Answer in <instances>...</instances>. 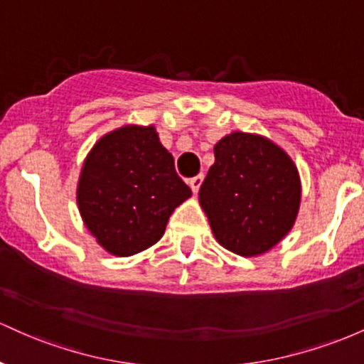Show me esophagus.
Instances as JSON below:
<instances>
[{
  "label": "esophagus",
  "mask_w": 364,
  "mask_h": 364,
  "mask_svg": "<svg viewBox=\"0 0 364 364\" xmlns=\"http://www.w3.org/2000/svg\"><path fill=\"white\" fill-rule=\"evenodd\" d=\"M202 181H203L202 174H198V176H195V178H191V179H188V185H190L191 191H193V193H196V191H198V188H200V185H202Z\"/></svg>",
  "instance_id": "obj_1"
}]
</instances>
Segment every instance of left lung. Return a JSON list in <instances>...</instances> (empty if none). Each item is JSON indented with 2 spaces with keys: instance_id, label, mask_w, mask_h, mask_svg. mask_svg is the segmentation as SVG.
Returning <instances> with one entry per match:
<instances>
[{
  "instance_id": "obj_1",
  "label": "left lung",
  "mask_w": 364,
  "mask_h": 364,
  "mask_svg": "<svg viewBox=\"0 0 364 364\" xmlns=\"http://www.w3.org/2000/svg\"><path fill=\"white\" fill-rule=\"evenodd\" d=\"M215 162L198 191L217 243L240 257H260L281 243L301 203L298 168L258 133L232 132L214 145Z\"/></svg>"
}]
</instances>
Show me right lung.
<instances>
[{
  "instance_id": "obj_1",
  "label": "right lung",
  "mask_w": 364,
  "mask_h": 364,
  "mask_svg": "<svg viewBox=\"0 0 364 364\" xmlns=\"http://www.w3.org/2000/svg\"><path fill=\"white\" fill-rule=\"evenodd\" d=\"M190 196L154 124H124L102 135L87 154L77 185L83 224L114 257L156 245L174 208Z\"/></svg>"
}]
</instances>
